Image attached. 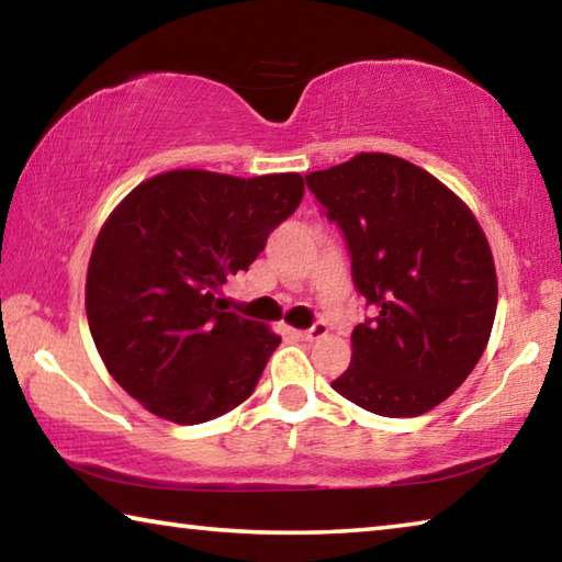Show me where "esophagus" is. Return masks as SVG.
<instances>
[{
	"mask_svg": "<svg viewBox=\"0 0 562 562\" xmlns=\"http://www.w3.org/2000/svg\"><path fill=\"white\" fill-rule=\"evenodd\" d=\"M325 335H327V325H325V322H317V325L310 327V329L294 331V337L302 339V341H317V339H322Z\"/></svg>",
	"mask_w": 562,
	"mask_h": 562,
	"instance_id": "1",
	"label": "esophagus"
}]
</instances>
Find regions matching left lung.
Instances as JSON below:
<instances>
[{
    "label": "left lung",
    "mask_w": 562,
    "mask_h": 562,
    "mask_svg": "<svg viewBox=\"0 0 562 562\" xmlns=\"http://www.w3.org/2000/svg\"><path fill=\"white\" fill-rule=\"evenodd\" d=\"M351 252V278L379 315L351 331V364L331 382L379 416H422L479 364L498 304L479 221L429 170L357 154L307 176Z\"/></svg>",
    "instance_id": "left-lung-1"
}]
</instances>
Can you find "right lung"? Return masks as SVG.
Here are the masks:
<instances>
[{"label":"right lung","instance_id":"add662e5","mask_svg":"<svg viewBox=\"0 0 562 562\" xmlns=\"http://www.w3.org/2000/svg\"><path fill=\"white\" fill-rule=\"evenodd\" d=\"M302 195L300 173L178 168L113 207L91 250L87 317L109 374L150 414L203 424L252 394L280 335L227 312L223 284Z\"/></svg>","mask_w":562,"mask_h":562}]
</instances>
